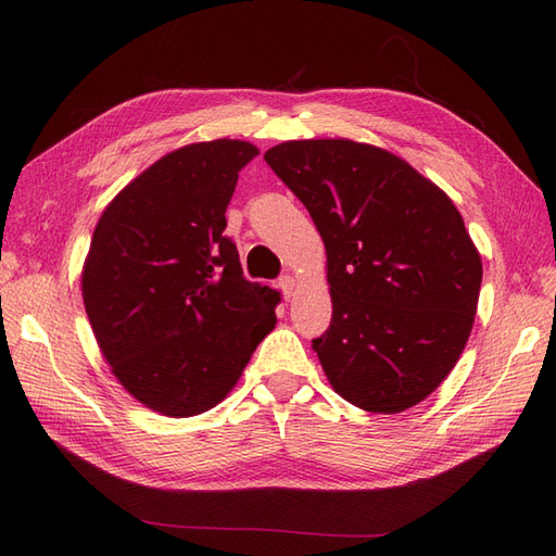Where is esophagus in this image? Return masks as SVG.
<instances>
[{"label": "esophagus", "mask_w": 556, "mask_h": 556, "mask_svg": "<svg viewBox=\"0 0 556 556\" xmlns=\"http://www.w3.org/2000/svg\"><path fill=\"white\" fill-rule=\"evenodd\" d=\"M279 289H281V293H285V299H291L293 293H296V279H293L291 275H285L279 279Z\"/></svg>", "instance_id": "1"}]
</instances>
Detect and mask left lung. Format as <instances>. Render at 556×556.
Instances as JSON below:
<instances>
[{
    "label": "left lung",
    "mask_w": 556,
    "mask_h": 556,
    "mask_svg": "<svg viewBox=\"0 0 556 556\" xmlns=\"http://www.w3.org/2000/svg\"><path fill=\"white\" fill-rule=\"evenodd\" d=\"M265 162L311 212L327 248L332 325L313 339L349 404L399 413L464 353L482 263L458 210L408 162L344 138L289 140Z\"/></svg>",
    "instance_id": "1"
}]
</instances>
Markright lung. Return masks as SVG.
Returning <instances> with one entry per match:
<instances>
[{"label": "right lung", "mask_w": 556, "mask_h": 556, "mask_svg": "<svg viewBox=\"0 0 556 556\" xmlns=\"http://www.w3.org/2000/svg\"><path fill=\"white\" fill-rule=\"evenodd\" d=\"M243 140L169 152L116 195L92 233L83 303L128 394L162 416H198L227 396L277 323L279 293L243 277L227 212Z\"/></svg>", "instance_id": "right-lung-1"}]
</instances>
